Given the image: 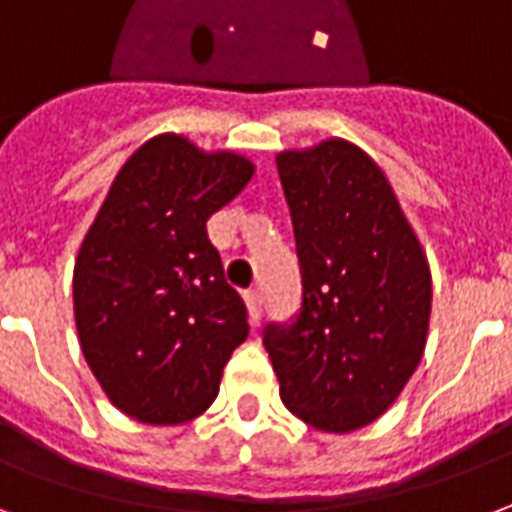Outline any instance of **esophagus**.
<instances>
[{
  "label": "esophagus",
  "mask_w": 512,
  "mask_h": 512,
  "mask_svg": "<svg viewBox=\"0 0 512 512\" xmlns=\"http://www.w3.org/2000/svg\"><path fill=\"white\" fill-rule=\"evenodd\" d=\"M245 305H248V316H251V324H259L261 319V294L256 289H248L245 292Z\"/></svg>",
  "instance_id": "1"
}]
</instances>
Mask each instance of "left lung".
I'll return each instance as SVG.
<instances>
[{
  "mask_svg": "<svg viewBox=\"0 0 512 512\" xmlns=\"http://www.w3.org/2000/svg\"><path fill=\"white\" fill-rule=\"evenodd\" d=\"M302 270V311L264 349L283 406L327 434L379 420L423 360L431 267L390 179L365 149L324 138L275 155Z\"/></svg>",
  "mask_w": 512,
  "mask_h": 512,
  "instance_id": "1",
  "label": "left lung"
}]
</instances>
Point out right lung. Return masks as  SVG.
<instances>
[{"label":"right lung","mask_w":512,"mask_h":512,"mask_svg":"<svg viewBox=\"0 0 512 512\" xmlns=\"http://www.w3.org/2000/svg\"><path fill=\"white\" fill-rule=\"evenodd\" d=\"M251 158L158 133L130 155L81 240L73 316L108 401L144 425H182L215 401L248 313L207 220L251 182Z\"/></svg>","instance_id":"add662e5"}]
</instances>
